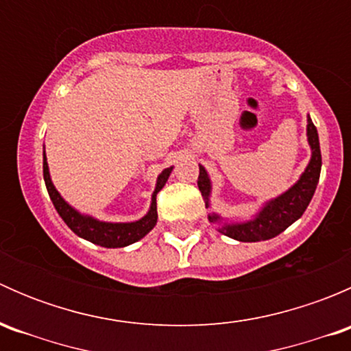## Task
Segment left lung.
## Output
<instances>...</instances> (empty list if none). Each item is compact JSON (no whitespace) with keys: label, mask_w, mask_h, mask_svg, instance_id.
Here are the masks:
<instances>
[{"label":"left lung","mask_w":351,"mask_h":351,"mask_svg":"<svg viewBox=\"0 0 351 351\" xmlns=\"http://www.w3.org/2000/svg\"><path fill=\"white\" fill-rule=\"evenodd\" d=\"M307 141H309L311 161L307 165L306 171L302 173L299 182L282 193L280 197L267 202L260 214L254 219L246 222H236V224H224L219 228L222 234L229 236L232 239H238L243 243H256L271 239L284 232L292 222H295L300 215L306 212L311 198L316 192L317 182H319L321 173V149H319V137H317L316 125L313 123L311 117L307 119ZM200 168L198 175V190L202 192V197L205 200V207H208V195H210V180H208L207 171L204 166ZM210 222H221V217L217 214L208 215Z\"/></svg>","instance_id":"8db88e82"}]
</instances>
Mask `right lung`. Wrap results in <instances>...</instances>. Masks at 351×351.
I'll return each instance as SVG.
<instances>
[{"mask_svg":"<svg viewBox=\"0 0 351 351\" xmlns=\"http://www.w3.org/2000/svg\"><path fill=\"white\" fill-rule=\"evenodd\" d=\"M173 168H166L161 175L158 176V183H156V190L153 193V200H151V208L143 219L136 222H101L97 219L90 217V215H83L77 210H74L69 204L59 195L56 186L52 185L51 175H49V166L45 161V151H44V180L45 186H47L49 197H51L52 204H54L56 210L61 215L62 221L66 222L67 228L77 234L80 238L88 239V241L98 244L104 247H123L129 244L139 241L141 238L147 234L151 229L156 226L158 221V210H156V195L159 190L165 186L168 182V176Z\"/></svg>","mask_w":351,"mask_h":351,"instance_id":"obj_1","label":"right lung"}]
</instances>
